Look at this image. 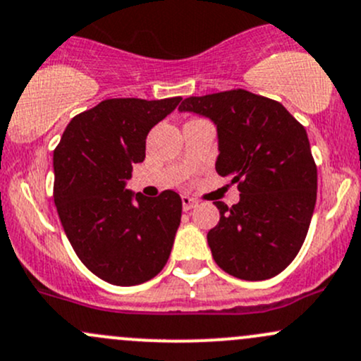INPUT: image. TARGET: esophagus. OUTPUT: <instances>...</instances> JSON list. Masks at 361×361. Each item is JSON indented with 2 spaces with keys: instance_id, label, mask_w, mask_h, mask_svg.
Returning <instances> with one entry per match:
<instances>
[{
  "instance_id": "esophagus-1",
  "label": "esophagus",
  "mask_w": 361,
  "mask_h": 361,
  "mask_svg": "<svg viewBox=\"0 0 361 361\" xmlns=\"http://www.w3.org/2000/svg\"><path fill=\"white\" fill-rule=\"evenodd\" d=\"M181 204H183V211H190L197 206V200L192 199V197H188V195H183L181 197Z\"/></svg>"
}]
</instances>
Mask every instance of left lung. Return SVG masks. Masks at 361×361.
Here are the masks:
<instances>
[{
  "mask_svg": "<svg viewBox=\"0 0 361 361\" xmlns=\"http://www.w3.org/2000/svg\"><path fill=\"white\" fill-rule=\"evenodd\" d=\"M207 117L218 133L219 176L240 200L214 202L219 223L207 233L221 270L267 280L298 256L317 202V166L306 130L279 102L245 90L185 98L178 109Z\"/></svg>",
  "mask_w": 361,
  "mask_h": 361,
  "instance_id": "8db88e82",
  "label": "left lung"
}]
</instances>
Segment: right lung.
Segmentation results:
<instances>
[{"instance_id": "right-lung-1", "label": "right lung", "mask_w": 361, "mask_h": 361, "mask_svg": "<svg viewBox=\"0 0 361 361\" xmlns=\"http://www.w3.org/2000/svg\"><path fill=\"white\" fill-rule=\"evenodd\" d=\"M180 97L111 98L67 124L53 152L55 206L79 259L112 286H138L168 263L181 219V199L128 190L133 164L145 159L152 128Z\"/></svg>"}]
</instances>
